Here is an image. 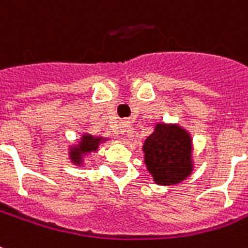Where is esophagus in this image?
Listing matches in <instances>:
<instances>
[{
	"label": "esophagus",
	"instance_id": "34e87169",
	"mask_svg": "<svg viewBox=\"0 0 248 248\" xmlns=\"http://www.w3.org/2000/svg\"><path fill=\"white\" fill-rule=\"evenodd\" d=\"M127 127H128V124H127V122H122V124H121V127H120L121 132L124 134V132L126 131V128H127Z\"/></svg>",
	"mask_w": 248,
	"mask_h": 248
}]
</instances>
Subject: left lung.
I'll return each mask as SVG.
<instances>
[{
	"label": "left lung",
	"mask_w": 248,
	"mask_h": 248,
	"mask_svg": "<svg viewBox=\"0 0 248 248\" xmlns=\"http://www.w3.org/2000/svg\"><path fill=\"white\" fill-rule=\"evenodd\" d=\"M191 137L178 124H158L143 145L144 162L157 185L170 186L191 174Z\"/></svg>",
	"instance_id": "8db88e82"
}]
</instances>
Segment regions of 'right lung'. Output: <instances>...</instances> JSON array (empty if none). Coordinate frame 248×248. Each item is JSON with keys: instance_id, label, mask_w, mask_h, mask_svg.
Segmentation results:
<instances>
[{"instance_id": "add662e5", "label": "right lung", "mask_w": 248, "mask_h": 248, "mask_svg": "<svg viewBox=\"0 0 248 248\" xmlns=\"http://www.w3.org/2000/svg\"><path fill=\"white\" fill-rule=\"evenodd\" d=\"M103 140H105L104 138L93 137L91 134H84L78 143V145H74L73 148L70 149V158L75 165H80L83 162V156L93 151H97L99 144Z\"/></svg>"}]
</instances>
